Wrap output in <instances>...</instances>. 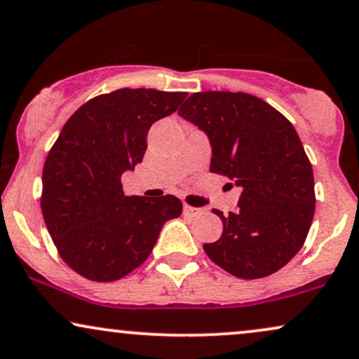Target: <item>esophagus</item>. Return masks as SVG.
Here are the masks:
<instances>
[{
    "label": "esophagus",
    "mask_w": 359,
    "mask_h": 359,
    "mask_svg": "<svg viewBox=\"0 0 359 359\" xmlns=\"http://www.w3.org/2000/svg\"><path fill=\"white\" fill-rule=\"evenodd\" d=\"M184 213H185V215H190V217L201 215V213H202V208L190 207V205H187V203H185V205H184Z\"/></svg>",
    "instance_id": "obj_1"
}]
</instances>
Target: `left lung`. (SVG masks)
I'll return each mask as SVG.
<instances>
[{
    "label": "left lung",
    "mask_w": 359,
    "mask_h": 359,
    "mask_svg": "<svg viewBox=\"0 0 359 359\" xmlns=\"http://www.w3.org/2000/svg\"><path fill=\"white\" fill-rule=\"evenodd\" d=\"M179 116L212 146L210 172L242 187L237 212L213 210L224 232L203 250L243 280L269 276L300 252L315 215V179L297 130L263 99L247 93H195Z\"/></svg>",
    "instance_id": "obj_1"
}]
</instances>
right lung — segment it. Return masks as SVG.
Here are the masks:
<instances>
[{
	"instance_id": "right-lung-1",
	"label": "right lung",
	"mask_w": 359,
	"mask_h": 359,
	"mask_svg": "<svg viewBox=\"0 0 359 359\" xmlns=\"http://www.w3.org/2000/svg\"><path fill=\"white\" fill-rule=\"evenodd\" d=\"M185 97L117 89L83 104L62 127L44 162L41 210L57 253L76 273L122 278L147 260L165 222L182 213L174 195H124L121 177L142 162L154 122Z\"/></svg>"
}]
</instances>
